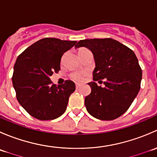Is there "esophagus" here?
<instances>
[{"label":"esophagus","instance_id":"obj_1","mask_svg":"<svg viewBox=\"0 0 157 157\" xmlns=\"http://www.w3.org/2000/svg\"><path fill=\"white\" fill-rule=\"evenodd\" d=\"M79 88H80V85L77 84H77H76V89H77V90H78Z\"/></svg>","mask_w":157,"mask_h":157}]
</instances>
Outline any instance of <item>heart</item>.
<instances>
[{
  "label": "heart",
  "instance_id": "b5f03b06",
  "mask_svg": "<svg viewBox=\"0 0 157 157\" xmlns=\"http://www.w3.org/2000/svg\"><path fill=\"white\" fill-rule=\"evenodd\" d=\"M86 48H80L79 49L78 52H82V51L85 50ZM84 77H85V73L83 72H74L71 75V79L74 81H77V82H82L83 80H84Z\"/></svg>",
  "mask_w": 157,
  "mask_h": 157
}]
</instances>
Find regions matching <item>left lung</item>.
I'll list each match as a JSON object with an SVG mask.
<instances>
[{"instance_id": "1", "label": "left lung", "mask_w": 157, "mask_h": 157, "mask_svg": "<svg viewBox=\"0 0 157 157\" xmlns=\"http://www.w3.org/2000/svg\"><path fill=\"white\" fill-rule=\"evenodd\" d=\"M86 47L93 54L96 67L91 93L85 98L86 110L100 120H114L131 106L140 88L142 71L134 52L111 38L80 40L76 48ZM104 78L105 86L96 81Z\"/></svg>"}]
</instances>
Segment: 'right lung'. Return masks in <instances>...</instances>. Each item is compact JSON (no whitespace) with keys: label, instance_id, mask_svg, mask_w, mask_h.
Segmentation results:
<instances>
[{"label":"right lung","instance_id":"1","mask_svg":"<svg viewBox=\"0 0 157 157\" xmlns=\"http://www.w3.org/2000/svg\"><path fill=\"white\" fill-rule=\"evenodd\" d=\"M76 41L45 38L23 51L17 58L12 77L19 103L35 118L53 120L64 113L75 90L71 80L57 86L50 80L61 70V59Z\"/></svg>","mask_w":157,"mask_h":157}]
</instances>
